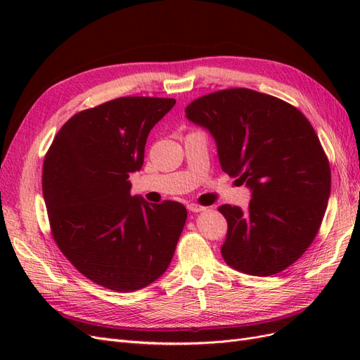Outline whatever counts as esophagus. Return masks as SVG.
I'll return each instance as SVG.
<instances>
[{
    "mask_svg": "<svg viewBox=\"0 0 360 360\" xmlns=\"http://www.w3.org/2000/svg\"><path fill=\"white\" fill-rule=\"evenodd\" d=\"M188 210L193 212V213H198V212L205 210V207H202L201 204H197V202H191V204H188Z\"/></svg>",
    "mask_w": 360,
    "mask_h": 360,
    "instance_id": "1",
    "label": "esophagus"
}]
</instances>
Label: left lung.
Segmentation results:
<instances>
[{"label":"left lung","instance_id":"left-lung-1","mask_svg":"<svg viewBox=\"0 0 360 360\" xmlns=\"http://www.w3.org/2000/svg\"><path fill=\"white\" fill-rule=\"evenodd\" d=\"M186 117L213 135L222 171L252 191L249 210L224 204L221 254L254 276L285 270L317 236L330 195V165L312 124L296 106L249 89L205 94Z\"/></svg>","mask_w":360,"mask_h":360}]
</instances>
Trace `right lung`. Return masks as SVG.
Instances as JSON below:
<instances>
[{
	"mask_svg": "<svg viewBox=\"0 0 360 360\" xmlns=\"http://www.w3.org/2000/svg\"><path fill=\"white\" fill-rule=\"evenodd\" d=\"M176 105L165 97H118L69 118L43 162L51 234L75 269L120 292L150 285L168 269L188 212L177 201L130 195L150 130Z\"/></svg>",
	"mask_w": 360,
	"mask_h": 360,
	"instance_id": "1",
	"label": "right lung"
}]
</instances>
